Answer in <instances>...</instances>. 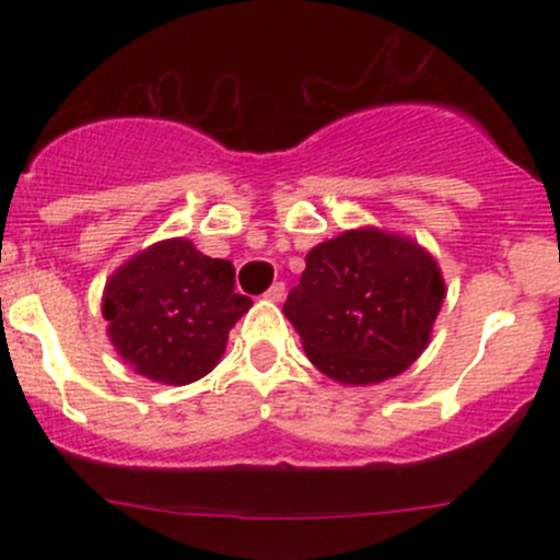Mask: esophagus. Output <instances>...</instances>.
<instances>
[{"label": "esophagus", "instance_id": "obj_1", "mask_svg": "<svg viewBox=\"0 0 560 560\" xmlns=\"http://www.w3.org/2000/svg\"><path fill=\"white\" fill-rule=\"evenodd\" d=\"M284 292H287L284 284H281V281H276V284L266 292V300H271V302H281V300H284Z\"/></svg>", "mask_w": 560, "mask_h": 560}]
</instances>
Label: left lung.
Masks as SVG:
<instances>
[{
	"label": "left lung",
	"mask_w": 560,
	"mask_h": 560,
	"mask_svg": "<svg viewBox=\"0 0 560 560\" xmlns=\"http://www.w3.org/2000/svg\"><path fill=\"white\" fill-rule=\"evenodd\" d=\"M445 292L429 249L395 231L363 226L305 255L284 316L320 374L365 387L400 376L427 350Z\"/></svg>",
	"instance_id": "1"
}]
</instances>
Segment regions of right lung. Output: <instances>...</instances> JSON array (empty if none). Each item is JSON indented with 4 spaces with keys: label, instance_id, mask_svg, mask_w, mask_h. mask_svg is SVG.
I'll return each instance as SVG.
<instances>
[{
    "label": "right lung",
    "instance_id": "1",
    "mask_svg": "<svg viewBox=\"0 0 560 560\" xmlns=\"http://www.w3.org/2000/svg\"><path fill=\"white\" fill-rule=\"evenodd\" d=\"M249 307L253 300L234 289V266L208 258L184 236L128 258L102 292L107 337L120 361L173 387L215 369L229 331Z\"/></svg>",
    "mask_w": 560,
    "mask_h": 560
}]
</instances>
